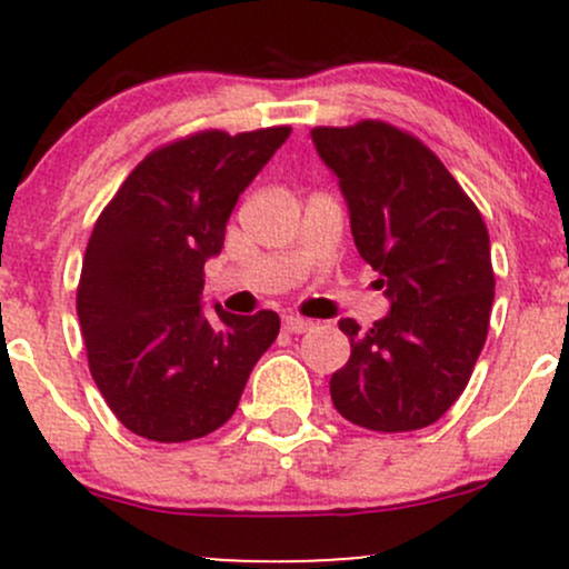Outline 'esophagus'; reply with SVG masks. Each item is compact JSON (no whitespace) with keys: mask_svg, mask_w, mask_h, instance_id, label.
<instances>
[{"mask_svg":"<svg viewBox=\"0 0 569 569\" xmlns=\"http://www.w3.org/2000/svg\"><path fill=\"white\" fill-rule=\"evenodd\" d=\"M283 329L289 331V335H305V331L312 329V321H307L302 316H286Z\"/></svg>","mask_w":569,"mask_h":569,"instance_id":"1","label":"esophagus"}]
</instances>
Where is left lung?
I'll return each mask as SVG.
<instances>
[{
	"label": "left lung",
	"mask_w": 569,
	"mask_h": 569,
	"mask_svg": "<svg viewBox=\"0 0 569 569\" xmlns=\"http://www.w3.org/2000/svg\"><path fill=\"white\" fill-rule=\"evenodd\" d=\"M348 200L358 253L380 272L390 310L361 331L331 375V401L352 426L403 433L433 426L460 398L485 348L495 272L479 208L420 139L382 120L312 128Z\"/></svg>",
	"instance_id": "1"
}]
</instances>
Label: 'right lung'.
<instances>
[{
  "label": "right lung",
  "instance_id": "add662e5",
  "mask_svg": "<svg viewBox=\"0 0 569 569\" xmlns=\"http://www.w3.org/2000/svg\"><path fill=\"white\" fill-rule=\"evenodd\" d=\"M291 128L200 130L154 149L98 217L77 316L90 375L130 433L192 441L224 426L248 375L276 342L272 310L202 316V267L224 246L240 192Z\"/></svg>",
  "mask_w": 569,
  "mask_h": 569
}]
</instances>
